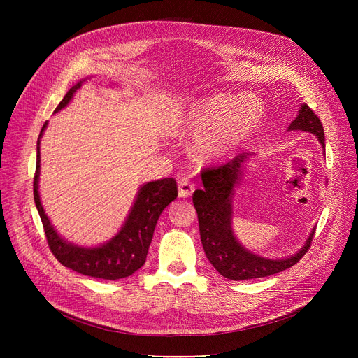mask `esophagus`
<instances>
[{"instance_id":"esophagus-1","label":"esophagus","mask_w":358,"mask_h":358,"mask_svg":"<svg viewBox=\"0 0 358 358\" xmlns=\"http://www.w3.org/2000/svg\"><path fill=\"white\" fill-rule=\"evenodd\" d=\"M194 184L189 178H182L178 182V196L180 197H190L194 192Z\"/></svg>"}]
</instances>
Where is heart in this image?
<instances>
[{"instance_id":"1","label":"heart","mask_w":358,"mask_h":358,"mask_svg":"<svg viewBox=\"0 0 358 358\" xmlns=\"http://www.w3.org/2000/svg\"><path fill=\"white\" fill-rule=\"evenodd\" d=\"M262 115V104L254 97L235 99L215 94L193 100L185 108L182 126L200 131L196 150L203 158H217L229 152L255 127Z\"/></svg>"}]
</instances>
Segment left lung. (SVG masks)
<instances>
[{
  "instance_id": "8db88e82",
  "label": "left lung",
  "mask_w": 358,
  "mask_h": 358,
  "mask_svg": "<svg viewBox=\"0 0 358 358\" xmlns=\"http://www.w3.org/2000/svg\"><path fill=\"white\" fill-rule=\"evenodd\" d=\"M289 130L310 131L325 148L322 123L308 104H303L299 110V115L290 123ZM245 158L247 155L239 154L222 165L203 168L201 181L204 189L196 190L193 194L206 257L219 274L236 281L268 277L293 267L309 251L315 234L312 231L302 250L285 259H267L251 254L239 245L231 229V200L241 174V165Z\"/></svg>"
}]
</instances>
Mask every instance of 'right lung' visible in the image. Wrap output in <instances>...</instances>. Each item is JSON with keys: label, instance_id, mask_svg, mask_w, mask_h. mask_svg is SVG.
I'll return each instance as SVG.
<instances>
[{"label": "right lung", "instance_id": "right-lung-1", "mask_svg": "<svg viewBox=\"0 0 358 358\" xmlns=\"http://www.w3.org/2000/svg\"><path fill=\"white\" fill-rule=\"evenodd\" d=\"M81 87V83L73 85L55 111L64 108L72 99L73 92ZM48 123L43 124L39 139H37L36 171L33 177V196L37 212L41 215L49 250L62 266L84 275L117 280L124 278L139 270L146 261L148 250L152 241L157 222L162 210L178 196V187L174 178H162L142 185L120 232L99 247H80L68 242L58 235L50 224L42 208L37 178H39L41 152L39 141Z\"/></svg>", "mask_w": 358, "mask_h": 358}]
</instances>
